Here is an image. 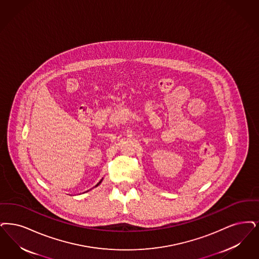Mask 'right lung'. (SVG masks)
<instances>
[{
	"mask_svg": "<svg viewBox=\"0 0 259 259\" xmlns=\"http://www.w3.org/2000/svg\"><path fill=\"white\" fill-rule=\"evenodd\" d=\"M99 183H100V182H99ZM99 183H98V184H97V185H99ZM97 185H96V186H97Z\"/></svg>",
	"mask_w": 259,
	"mask_h": 259,
	"instance_id": "add662e5",
	"label": "right lung"
}]
</instances>
